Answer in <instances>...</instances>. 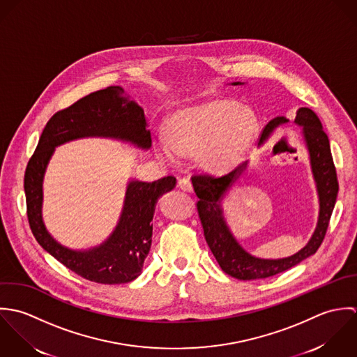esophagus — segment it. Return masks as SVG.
Masks as SVG:
<instances>
[{"label": "esophagus", "instance_id": "obj_1", "mask_svg": "<svg viewBox=\"0 0 357 357\" xmlns=\"http://www.w3.org/2000/svg\"><path fill=\"white\" fill-rule=\"evenodd\" d=\"M178 186H179L182 190H185V192H192V190H193V185H192V182H190L188 178H181V179L178 181Z\"/></svg>", "mask_w": 357, "mask_h": 357}]
</instances>
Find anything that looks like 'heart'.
<instances>
[{
    "label": "heart",
    "mask_w": 357,
    "mask_h": 357,
    "mask_svg": "<svg viewBox=\"0 0 357 357\" xmlns=\"http://www.w3.org/2000/svg\"><path fill=\"white\" fill-rule=\"evenodd\" d=\"M169 135L155 138V151L176 162L196 154L199 165L223 174L240 164L258 134L255 113L230 100H208L178 110L169 119Z\"/></svg>",
    "instance_id": "1"
}]
</instances>
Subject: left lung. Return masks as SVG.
I'll return each instance as SVG.
<instances>
[{
  "mask_svg": "<svg viewBox=\"0 0 357 357\" xmlns=\"http://www.w3.org/2000/svg\"><path fill=\"white\" fill-rule=\"evenodd\" d=\"M241 82H233L240 85ZM288 123L284 116L275 117L264 128L261 143L264 142L279 126ZM294 123L302 127V135L309 151L310 168L313 179L316 182L319 196V219L316 229L307 241V244L296 254L282 259H262L248 254L231 234L222 210V199L231 185L245 171L247 162L237 167L231 172L223 176L211 175H195L192 183L197 197V211L203 225L204 236L215 259L225 273L238 280H257L266 279L288 271L302 262L303 259L313 255L324 240L328 222L333 214L337 195L338 181L337 171L331 155L330 141L327 134L323 131V126L313 110L309 107H301L296 110Z\"/></svg>",
  "mask_w": 357,
  "mask_h": 357,
  "instance_id": "obj_1",
  "label": "left lung"
}]
</instances>
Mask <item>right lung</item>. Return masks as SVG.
<instances>
[{
    "mask_svg": "<svg viewBox=\"0 0 357 357\" xmlns=\"http://www.w3.org/2000/svg\"><path fill=\"white\" fill-rule=\"evenodd\" d=\"M88 137L120 139L141 149L151 146L142 107L130 100L121 86L92 92L55 113L26 167L29 225L38 244L78 276L100 284L130 283L142 273L150 251L155 203L175 188L176 179L165 176L154 182L130 181L119 223L107 240L85 251L63 247L48 233L43 220L44 174L56 146Z\"/></svg>",
    "mask_w": 357,
    "mask_h": 357,
    "instance_id": "right-lung-1",
    "label": "right lung"
}]
</instances>
